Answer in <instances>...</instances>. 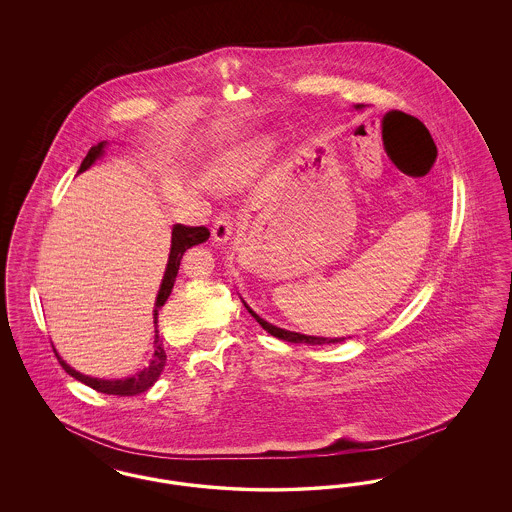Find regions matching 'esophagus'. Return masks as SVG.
<instances>
[{
  "mask_svg": "<svg viewBox=\"0 0 512 512\" xmlns=\"http://www.w3.org/2000/svg\"><path fill=\"white\" fill-rule=\"evenodd\" d=\"M232 230H234V222L228 213H220L213 224V238L219 244H226L232 238Z\"/></svg>",
  "mask_w": 512,
  "mask_h": 512,
  "instance_id": "esophagus-1",
  "label": "esophagus"
}]
</instances>
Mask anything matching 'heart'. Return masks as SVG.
<instances>
[{
	"instance_id": "heart-1",
	"label": "heart",
	"mask_w": 512,
	"mask_h": 512,
	"mask_svg": "<svg viewBox=\"0 0 512 512\" xmlns=\"http://www.w3.org/2000/svg\"><path fill=\"white\" fill-rule=\"evenodd\" d=\"M270 151H272V142H263L261 146L251 149L245 157H240L238 161H234V163L222 167L219 172V178H222V180H230V178H236V176L242 174V172L255 169L261 161L267 159V155Z\"/></svg>"
}]
</instances>
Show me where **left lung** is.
<instances>
[{
    "mask_svg": "<svg viewBox=\"0 0 512 512\" xmlns=\"http://www.w3.org/2000/svg\"><path fill=\"white\" fill-rule=\"evenodd\" d=\"M365 105H355V109H363ZM388 115H393V113H388ZM386 115V117H388ZM395 115H403V117H409V115H405V113H395ZM384 117V119H386ZM409 119H413V117H409ZM416 121V119H414ZM245 309L249 311V315L255 318L265 330H267L270 336H274V338H278V340L290 341V343H307V345H322V343H340V341L345 340V338H317V336H305V334H299V332H290V330H284V328H278V326H274V324H270L267 322L265 318L259 317L253 309H249L247 307V303H245Z\"/></svg>",
    "mask_w": 512,
    "mask_h": 512,
    "instance_id": "1",
    "label": "left lung"
}]
</instances>
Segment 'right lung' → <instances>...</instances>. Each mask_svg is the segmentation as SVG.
<instances>
[{
	"label": "right lung",
	"mask_w": 512,
	"mask_h": 512,
	"mask_svg": "<svg viewBox=\"0 0 512 512\" xmlns=\"http://www.w3.org/2000/svg\"><path fill=\"white\" fill-rule=\"evenodd\" d=\"M107 146V142H99L98 146H92V149L88 151V155L84 157L82 165L78 172L88 171L96 159L101 157L103 153V147ZM211 236V232L205 228V226H184V224H174L172 226V238H171V253H169V263L165 268V276H163V282H161V288L157 293V299H155V311H153V324H157V315H159V309L165 305V301L169 299V295L172 292V286L176 282V274H178V268H180V261H182V255L197 244H203L207 242ZM155 353L149 361V365L140 370L136 376H130V378H122V380H99V378H90V376H84L80 372H76L74 368L67 365L55 351L57 355V361L59 365L65 368L67 374H71L73 378H76L78 382L90 386L92 390L99 391V393H107V395H121V397H128V395H138V393H144L149 390L157 378L161 376L165 363H167V353L163 349V341L159 340V330H155Z\"/></svg>",
	"instance_id": "right-lung-1"
}]
</instances>
